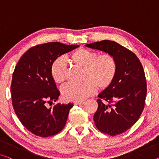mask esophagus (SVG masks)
Returning a JSON list of instances; mask_svg holds the SVG:
<instances>
[{"label":"esophagus","mask_w":159,"mask_h":159,"mask_svg":"<svg viewBox=\"0 0 159 159\" xmlns=\"http://www.w3.org/2000/svg\"><path fill=\"white\" fill-rule=\"evenodd\" d=\"M85 103L84 102H75V105H83Z\"/></svg>","instance_id":"1"}]
</instances>
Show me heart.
<instances>
[{"label": "heart", "instance_id": "1", "mask_svg": "<svg viewBox=\"0 0 159 159\" xmlns=\"http://www.w3.org/2000/svg\"><path fill=\"white\" fill-rule=\"evenodd\" d=\"M70 58L73 64L84 68L81 84H69L62 89L63 99L69 102H82L99 90L107 89L115 79L117 64L114 57L109 53L98 55L97 52L85 48L73 51ZM67 68L63 57L52 63L50 75L57 84H62L67 79Z\"/></svg>", "mask_w": 159, "mask_h": 159}]
</instances>
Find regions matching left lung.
Here are the masks:
<instances>
[{"label": "left lung", "mask_w": 159, "mask_h": 159, "mask_svg": "<svg viewBox=\"0 0 159 159\" xmlns=\"http://www.w3.org/2000/svg\"><path fill=\"white\" fill-rule=\"evenodd\" d=\"M85 46L112 55L117 64L113 83L98 95L95 125L110 136L125 132L137 121L144 108L147 87L142 65L134 52L114 41Z\"/></svg>", "instance_id": "1"}]
</instances>
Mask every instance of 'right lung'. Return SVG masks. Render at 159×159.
Listing matches in <instances>:
<instances>
[{"label":"right lung","instance_id":"add662e5","mask_svg":"<svg viewBox=\"0 0 159 159\" xmlns=\"http://www.w3.org/2000/svg\"><path fill=\"white\" fill-rule=\"evenodd\" d=\"M78 47L59 42L38 45L24 53L16 66L11 86L12 104L22 124L36 136L55 135L65 126L73 104L46 106L60 94L50 67L57 57Z\"/></svg>","mask_w":159,"mask_h":159}]
</instances>
